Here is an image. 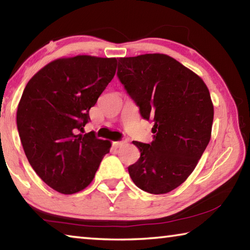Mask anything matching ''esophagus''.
<instances>
[{"instance_id":"obj_1","label":"esophagus","mask_w":250,"mask_h":250,"mask_svg":"<svg viewBox=\"0 0 250 250\" xmlns=\"http://www.w3.org/2000/svg\"><path fill=\"white\" fill-rule=\"evenodd\" d=\"M125 143V141H116V142L112 143V146L115 147H120V146H124Z\"/></svg>"}]
</instances>
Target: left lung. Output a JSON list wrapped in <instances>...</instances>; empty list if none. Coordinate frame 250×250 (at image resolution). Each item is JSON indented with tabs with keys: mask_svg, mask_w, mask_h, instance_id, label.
Masks as SVG:
<instances>
[{
	"mask_svg": "<svg viewBox=\"0 0 250 250\" xmlns=\"http://www.w3.org/2000/svg\"><path fill=\"white\" fill-rule=\"evenodd\" d=\"M118 77L146 120L150 145L133 141L140 159L128 167L133 183L151 194L173 191L197 166L210 140L214 105L203 79L167 55L121 57Z\"/></svg>",
	"mask_w": 250,
	"mask_h": 250,
	"instance_id": "left-lung-1",
	"label": "left lung"
}]
</instances>
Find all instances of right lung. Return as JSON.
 Wrapping results in <instances>:
<instances>
[{
  "label": "right lung",
  "instance_id": "add662e5",
  "mask_svg": "<svg viewBox=\"0 0 250 250\" xmlns=\"http://www.w3.org/2000/svg\"><path fill=\"white\" fill-rule=\"evenodd\" d=\"M117 58H58L27 83L16 122L25 155L46 184L75 194L94 180L111 142L83 132L89 110L111 82Z\"/></svg>",
  "mask_w": 250,
  "mask_h": 250
}]
</instances>
